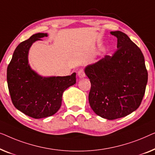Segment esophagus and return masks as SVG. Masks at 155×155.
Masks as SVG:
<instances>
[{
	"label": "esophagus",
	"mask_w": 155,
	"mask_h": 155,
	"mask_svg": "<svg viewBox=\"0 0 155 155\" xmlns=\"http://www.w3.org/2000/svg\"><path fill=\"white\" fill-rule=\"evenodd\" d=\"M78 77H79L80 78H84L85 77H86V74H85L84 71L83 70V69H80V70H78Z\"/></svg>",
	"instance_id": "34e87169"
}]
</instances>
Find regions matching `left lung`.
<instances>
[{"label": "left lung", "instance_id": "left-lung-1", "mask_svg": "<svg viewBox=\"0 0 155 155\" xmlns=\"http://www.w3.org/2000/svg\"><path fill=\"white\" fill-rule=\"evenodd\" d=\"M117 38L112 56L85 68L91 88L89 104L95 114L113 120L126 117L140 105L147 83V71L140 49L126 34L111 31Z\"/></svg>", "mask_w": 155, "mask_h": 155}]
</instances>
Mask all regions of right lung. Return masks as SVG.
I'll list each match as a JSON object with an SVG mask.
<instances>
[{"mask_svg": "<svg viewBox=\"0 0 155 155\" xmlns=\"http://www.w3.org/2000/svg\"><path fill=\"white\" fill-rule=\"evenodd\" d=\"M45 36L48 34L38 33L19 43L7 69L8 86L13 104L34 119L55 114L62 104L64 91L76 84V73L66 77H43L30 67V47Z\"/></svg>", "mask_w": 155, "mask_h": 155, "instance_id": "right-lung-1", "label": "right lung"}]
</instances>
